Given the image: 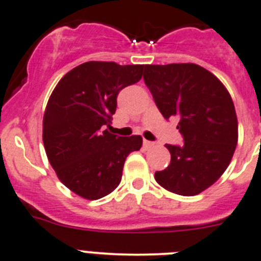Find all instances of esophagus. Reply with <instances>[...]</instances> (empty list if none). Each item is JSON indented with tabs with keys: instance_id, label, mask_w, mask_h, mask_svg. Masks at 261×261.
Here are the masks:
<instances>
[{
	"instance_id": "34e87169",
	"label": "esophagus",
	"mask_w": 261,
	"mask_h": 261,
	"mask_svg": "<svg viewBox=\"0 0 261 261\" xmlns=\"http://www.w3.org/2000/svg\"><path fill=\"white\" fill-rule=\"evenodd\" d=\"M143 147H144L145 149H149V148L154 147V143L149 142V140H145V139H144V142H143Z\"/></svg>"
}]
</instances>
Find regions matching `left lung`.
<instances>
[{
	"label": "left lung",
	"mask_w": 261,
	"mask_h": 261,
	"mask_svg": "<svg viewBox=\"0 0 261 261\" xmlns=\"http://www.w3.org/2000/svg\"><path fill=\"white\" fill-rule=\"evenodd\" d=\"M144 82L166 119L176 117L181 147L166 144L171 162L154 174L162 188L196 196L229 166L238 142L232 96L220 80L193 63L145 65Z\"/></svg>",
	"instance_id": "8db88e82"
}]
</instances>
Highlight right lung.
Instances as JSON below:
<instances>
[{"instance_id":"obj_1","label":"right lung","mask_w":261,"mask_h":261,"mask_svg":"<svg viewBox=\"0 0 261 261\" xmlns=\"http://www.w3.org/2000/svg\"><path fill=\"white\" fill-rule=\"evenodd\" d=\"M144 64L87 62L58 82L43 114L42 140L57 176L85 199L112 193L122 177L126 157L143 145L140 135H113L117 95L142 80Z\"/></svg>"}]
</instances>
